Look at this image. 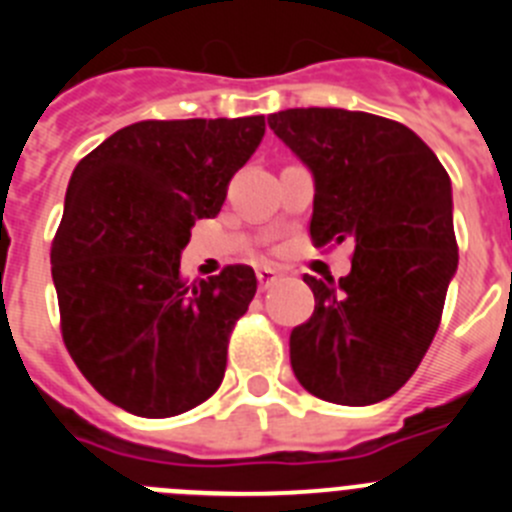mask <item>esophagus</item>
Here are the masks:
<instances>
[{
    "label": "esophagus",
    "mask_w": 512,
    "mask_h": 512,
    "mask_svg": "<svg viewBox=\"0 0 512 512\" xmlns=\"http://www.w3.org/2000/svg\"><path fill=\"white\" fill-rule=\"evenodd\" d=\"M256 279H259V287L261 289H269L271 284H277V279H279V274L274 269H259L256 271Z\"/></svg>",
    "instance_id": "obj_1"
}]
</instances>
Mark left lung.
Segmentation results:
<instances>
[{
  "mask_svg": "<svg viewBox=\"0 0 512 512\" xmlns=\"http://www.w3.org/2000/svg\"><path fill=\"white\" fill-rule=\"evenodd\" d=\"M269 128L312 174L315 246L354 243L346 277L305 274L315 310L289 336L292 372L336 405L387 400L423 361L459 266L449 174L413 130L369 112L284 110Z\"/></svg>",
  "mask_w": 512,
  "mask_h": 512,
  "instance_id": "1",
  "label": "left lung"
}]
</instances>
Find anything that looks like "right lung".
Returning a JSON list of instances; mask_svg holds the SVG:
<instances>
[{"label": "right lung", "mask_w": 512, "mask_h": 512, "mask_svg": "<svg viewBox=\"0 0 512 512\" xmlns=\"http://www.w3.org/2000/svg\"><path fill=\"white\" fill-rule=\"evenodd\" d=\"M264 115L143 120L76 164L51 264L63 343L102 397L171 418L215 395L228 336L256 295L251 266L187 284L194 220L215 217L264 138Z\"/></svg>", "instance_id": "obj_1"}]
</instances>
